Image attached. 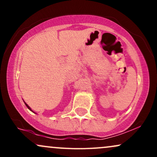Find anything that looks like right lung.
<instances>
[{
  "label": "right lung",
  "instance_id": "1",
  "mask_svg": "<svg viewBox=\"0 0 157 157\" xmlns=\"http://www.w3.org/2000/svg\"><path fill=\"white\" fill-rule=\"evenodd\" d=\"M23 102H24V101H23ZM24 103H25V105H26V107H27V108H28V109H29V110H30V111H32V112H34V111H32V110L31 109V108H30V107H29V106L28 105H27V104L26 103V102H24ZM34 113H35V112H34Z\"/></svg>",
  "mask_w": 157,
  "mask_h": 157
}]
</instances>
